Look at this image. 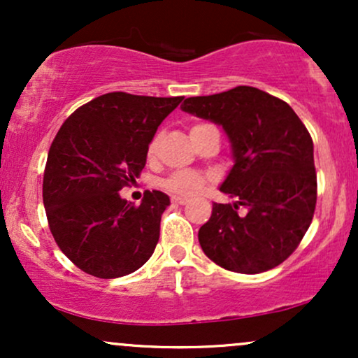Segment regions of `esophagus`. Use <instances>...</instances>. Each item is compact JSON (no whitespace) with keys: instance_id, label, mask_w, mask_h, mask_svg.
Wrapping results in <instances>:
<instances>
[{"instance_id":"34e87169","label":"esophagus","mask_w":358,"mask_h":358,"mask_svg":"<svg viewBox=\"0 0 358 358\" xmlns=\"http://www.w3.org/2000/svg\"><path fill=\"white\" fill-rule=\"evenodd\" d=\"M171 202L178 203V205H185V203H188V199H185V196H171Z\"/></svg>"}]
</instances>
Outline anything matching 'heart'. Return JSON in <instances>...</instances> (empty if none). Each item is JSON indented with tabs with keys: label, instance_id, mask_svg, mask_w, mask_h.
Wrapping results in <instances>:
<instances>
[{
	"label": "heart",
	"instance_id": "1",
	"mask_svg": "<svg viewBox=\"0 0 358 358\" xmlns=\"http://www.w3.org/2000/svg\"><path fill=\"white\" fill-rule=\"evenodd\" d=\"M205 127H210V124H203V122H200V124H193L190 129V136L192 134L199 133V131L205 129ZM159 139H162V136L156 134V136H153V139L150 141V145H148V150H146L148 158H153V156L158 153ZM207 182H208L207 175L199 173V171H192V170H182V171H175V173L166 176V178L162 182V187L165 188L166 192L175 193V195L190 196L202 190Z\"/></svg>",
	"mask_w": 358,
	"mask_h": 358
}]
</instances>
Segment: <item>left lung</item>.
I'll return each instance as SVG.
<instances>
[{
  "instance_id": "left-lung-1",
  "label": "left lung",
  "mask_w": 358,
  "mask_h": 358,
  "mask_svg": "<svg viewBox=\"0 0 358 358\" xmlns=\"http://www.w3.org/2000/svg\"><path fill=\"white\" fill-rule=\"evenodd\" d=\"M182 109L224 127L234 153L220 192L237 202L213 203L199 231L205 256L234 273L276 268L299 245L316 207L313 139L305 124L285 101L249 85L188 97Z\"/></svg>"
}]
</instances>
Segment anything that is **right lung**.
Listing matches in <instances>:
<instances>
[{
	"label": "right lung",
	"instance_id": "1",
	"mask_svg": "<svg viewBox=\"0 0 358 358\" xmlns=\"http://www.w3.org/2000/svg\"><path fill=\"white\" fill-rule=\"evenodd\" d=\"M183 97L109 92L80 106L57 133L43 173L50 232L77 268L113 279L155 252L170 199L146 190L141 205L119 195L136 182L156 129Z\"/></svg>",
	"mask_w": 358,
	"mask_h": 358
}]
</instances>
